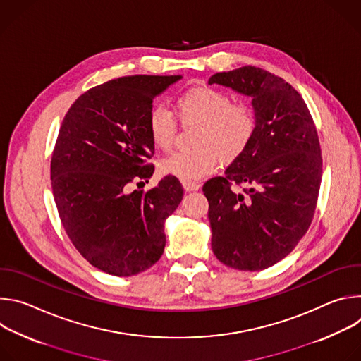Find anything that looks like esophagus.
Listing matches in <instances>:
<instances>
[{"instance_id":"esophagus-1","label":"esophagus","mask_w":361,"mask_h":361,"mask_svg":"<svg viewBox=\"0 0 361 361\" xmlns=\"http://www.w3.org/2000/svg\"><path fill=\"white\" fill-rule=\"evenodd\" d=\"M183 187L185 191H197L200 188V184L195 181H183Z\"/></svg>"}]
</instances>
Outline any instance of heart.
I'll use <instances>...</instances> for the list:
<instances>
[{
  "mask_svg": "<svg viewBox=\"0 0 361 361\" xmlns=\"http://www.w3.org/2000/svg\"><path fill=\"white\" fill-rule=\"evenodd\" d=\"M174 113L183 124H197L192 149L170 154L161 163L164 173L183 181L212 174L220 164L238 160L252 142L259 118L247 102H233L231 97L210 85H195L174 99ZM147 130L152 144L167 151L177 137L174 114L152 107L147 116Z\"/></svg>",
  "mask_w": 361,
  "mask_h": 361,
  "instance_id": "1",
  "label": "heart"
}]
</instances>
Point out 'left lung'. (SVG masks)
Wrapping results in <instances>:
<instances>
[{
	"mask_svg": "<svg viewBox=\"0 0 361 361\" xmlns=\"http://www.w3.org/2000/svg\"><path fill=\"white\" fill-rule=\"evenodd\" d=\"M209 84L251 97L259 118L247 151L202 185L212 248L227 267L263 270L294 250L314 217L323 173L317 130L302 97L260 67L217 73Z\"/></svg>",
	"mask_w": 361,
	"mask_h": 361,
	"instance_id": "left-lung-1",
	"label": "left lung"
}]
</instances>
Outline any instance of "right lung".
Segmentation results:
<instances>
[{"label": "right lung", "mask_w": 361, "mask_h": 361, "mask_svg": "<svg viewBox=\"0 0 361 361\" xmlns=\"http://www.w3.org/2000/svg\"><path fill=\"white\" fill-rule=\"evenodd\" d=\"M181 75H130L90 88L67 111L51 157V185L63 227L95 269L128 277L156 264L164 221L183 200L174 176L151 190L152 99Z\"/></svg>", "instance_id": "obj_1"}]
</instances>
